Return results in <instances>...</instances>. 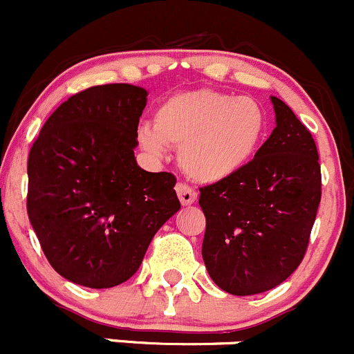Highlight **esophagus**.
<instances>
[{"instance_id": "obj_1", "label": "esophagus", "mask_w": 354, "mask_h": 354, "mask_svg": "<svg viewBox=\"0 0 354 354\" xmlns=\"http://www.w3.org/2000/svg\"><path fill=\"white\" fill-rule=\"evenodd\" d=\"M176 194H178V197H180V202L183 203V205H192V203L197 200V192H195L194 188L187 183H178Z\"/></svg>"}]
</instances>
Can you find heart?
Returning a JSON list of instances; mask_svg holds the SVG:
<instances>
[{"label":"heart","instance_id":"heart-1","mask_svg":"<svg viewBox=\"0 0 354 354\" xmlns=\"http://www.w3.org/2000/svg\"><path fill=\"white\" fill-rule=\"evenodd\" d=\"M267 130L260 102L212 88L174 94L157 106L154 127L138 130L142 149L164 157L180 147V164L192 180L217 183L241 171L259 151Z\"/></svg>","mask_w":354,"mask_h":354}]
</instances>
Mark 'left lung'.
<instances>
[{
    "instance_id": "left-lung-1",
    "label": "left lung",
    "mask_w": 354,
    "mask_h": 354,
    "mask_svg": "<svg viewBox=\"0 0 354 354\" xmlns=\"http://www.w3.org/2000/svg\"><path fill=\"white\" fill-rule=\"evenodd\" d=\"M276 128L236 174L200 188L202 257L223 291L259 295L301 263L322 197L319 152L308 128L270 97Z\"/></svg>"
}]
</instances>
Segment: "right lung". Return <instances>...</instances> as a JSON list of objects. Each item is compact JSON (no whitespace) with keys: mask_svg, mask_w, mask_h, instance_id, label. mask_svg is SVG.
Wrapping results in <instances>:
<instances>
[{"mask_svg":"<svg viewBox=\"0 0 354 354\" xmlns=\"http://www.w3.org/2000/svg\"><path fill=\"white\" fill-rule=\"evenodd\" d=\"M147 91L85 88L42 127L27 162V212L53 269L80 286L113 288L140 267L159 227L180 210L171 173L135 159Z\"/></svg>","mask_w":354,"mask_h":354,"instance_id":"right-lung-1","label":"right lung"}]
</instances>
